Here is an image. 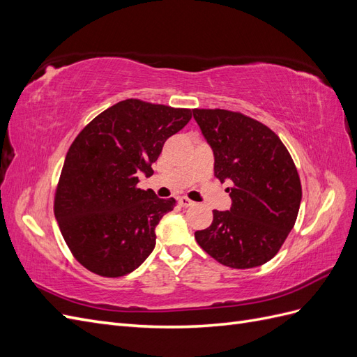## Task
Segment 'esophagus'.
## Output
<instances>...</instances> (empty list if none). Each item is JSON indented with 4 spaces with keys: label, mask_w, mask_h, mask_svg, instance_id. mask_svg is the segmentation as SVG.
Segmentation results:
<instances>
[{
    "label": "esophagus",
    "mask_w": 357,
    "mask_h": 357,
    "mask_svg": "<svg viewBox=\"0 0 357 357\" xmlns=\"http://www.w3.org/2000/svg\"><path fill=\"white\" fill-rule=\"evenodd\" d=\"M178 204L181 205L183 208H186V207H190V205H193V201H190L186 197H181V198H178Z\"/></svg>",
    "instance_id": "34e87169"
}]
</instances>
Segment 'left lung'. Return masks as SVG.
Segmentation results:
<instances>
[{
  "label": "left lung",
  "mask_w": 357,
  "mask_h": 357,
  "mask_svg": "<svg viewBox=\"0 0 357 357\" xmlns=\"http://www.w3.org/2000/svg\"><path fill=\"white\" fill-rule=\"evenodd\" d=\"M193 119L214 155V176L229 180L232 205L213 210L195 240L215 261L236 269L277 255L298 218L302 189L287 149L264 123L229 110L195 109Z\"/></svg>",
  "instance_id": "1"
}]
</instances>
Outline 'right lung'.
Masks as SVG:
<instances>
[{"label":"right lung","instance_id":"add662e5","mask_svg":"<svg viewBox=\"0 0 357 357\" xmlns=\"http://www.w3.org/2000/svg\"><path fill=\"white\" fill-rule=\"evenodd\" d=\"M189 109L125 100L83 128L68 149L55 195V218L74 257L102 277L142 265L155 228L176 199L138 189L167 139L190 121Z\"/></svg>","mask_w":357,"mask_h":357}]
</instances>
